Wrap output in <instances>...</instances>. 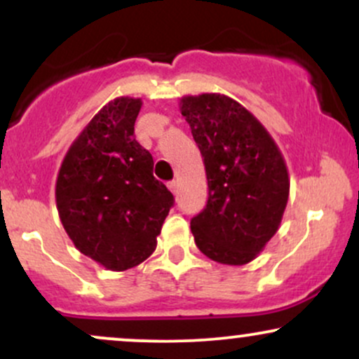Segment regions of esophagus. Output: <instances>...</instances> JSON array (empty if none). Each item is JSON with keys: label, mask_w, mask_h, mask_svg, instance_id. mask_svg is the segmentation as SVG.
Returning <instances> with one entry per match:
<instances>
[{"label": "esophagus", "mask_w": 359, "mask_h": 359, "mask_svg": "<svg viewBox=\"0 0 359 359\" xmlns=\"http://www.w3.org/2000/svg\"><path fill=\"white\" fill-rule=\"evenodd\" d=\"M167 185H168V189H170L172 194L179 192V184H177V180H170V182H168Z\"/></svg>", "instance_id": "1"}]
</instances>
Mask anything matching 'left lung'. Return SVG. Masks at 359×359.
Instances as JSON below:
<instances>
[{
	"instance_id": "left-lung-1",
	"label": "left lung",
	"mask_w": 359,
	"mask_h": 359,
	"mask_svg": "<svg viewBox=\"0 0 359 359\" xmlns=\"http://www.w3.org/2000/svg\"><path fill=\"white\" fill-rule=\"evenodd\" d=\"M180 111L208 175V204L191 219L197 248L217 263L245 265L282 221L290 189L285 160L265 126L224 94L185 96Z\"/></svg>"
}]
</instances>
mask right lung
I'll return each mask as SVG.
<instances>
[{
	"label": "right lung",
	"mask_w": 359,
	"mask_h": 359,
	"mask_svg": "<svg viewBox=\"0 0 359 359\" xmlns=\"http://www.w3.org/2000/svg\"><path fill=\"white\" fill-rule=\"evenodd\" d=\"M140 108L135 97L108 102L69 148L55 184L65 233L81 253L113 271L154 253L174 205L154 177L151 154L135 140Z\"/></svg>",
	"instance_id": "obj_1"
}]
</instances>
